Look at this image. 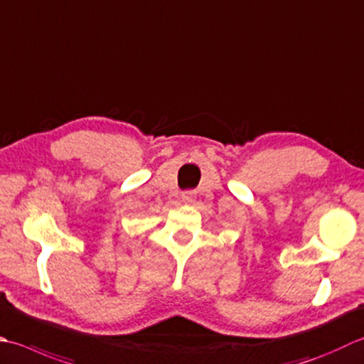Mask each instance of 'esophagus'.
<instances>
[{
    "instance_id": "34e87169",
    "label": "esophagus",
    "mask_w": 364,
    "mask_h": 364,
    "mask_svg": "<svg viewBox=\"0 0 364 364\" xmlns=\"http://www.w3.org/2000/svg\"><path fill=\"white\" fill-rule=\"evenodd\" d=\"M194 200H196V197L192 196V194H183L181 196V202L183 203H192Z\"/></svg>"
}]
</instances>
